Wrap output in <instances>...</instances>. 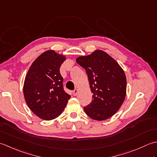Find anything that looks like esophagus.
<instances>
[{"label": "esophagus", "instance_id": "1", "mask_svg": "<svg viewBox=\"0 0 157 157\" xmlns=\"http://www.w3.org/2000/svg\"><path fill=\"white\" fill-rule=\"evenodd\" d=\"M78 92H79V90L78 89H75L73 91V96H77L78 95Z\"/></svg>", "mask_w": 157, "mask_h": 157}]
</instances>
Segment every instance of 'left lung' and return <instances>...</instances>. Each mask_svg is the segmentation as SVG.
<instances>
[{
    "instance_id": "obj_1",
    "label": "left lung",
    "mask_w": 157,
    "mask_h": 157,
    "mask_svg": "<svg viewBox=\"0 0 157 157\" xmlns=\"http://www.w3.org/2000/svg\"><path fill=\"white\" fill-rule=\"evenodd\" d=\"M76 62L85 69L93 93L92 102L84 108L86 115L96 121L111 117L125 98L127 80L123 69L101 50L79 56Z\"/></svg>"
}]
</instances>
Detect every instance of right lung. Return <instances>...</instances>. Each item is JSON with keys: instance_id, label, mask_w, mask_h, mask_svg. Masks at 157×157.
Wrapping results in <instances>:
<instances>
[{"instance_id": "right-lung-1", "label": "right lung", "mask_w": 157, "mask_h": 157, "mask_svg": "<svg viewBox=\"0 0 157 157\" xmlns=\"http://www.w3.org/2000/svg\"><path fill=\"white\" fill-rule=\"evenodd\" d=\"M65 59V56L48 50L36 59L26 74L23 88L25 101L31 111L43 120L58 117L71 98L63 89L59 71Z\"/></svg>"}]
</instances>
